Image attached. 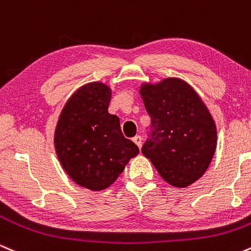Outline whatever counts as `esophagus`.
I'll return each mask as SVG.
<instances>
[{
    "label": "esophagus",
    "instance_id": "1",
    "mask_svg": "<svg viewBox=\"0 0 251 251\" xmlns=\"http://www.w3.org/2000/svg\"><path fill=\"white\" fill-rule=\"evenodd\" d=\"M133 142H134V144L135 145L138 146V148H142V137H140V135H135V137L133 138Z\"/></svg>",
    "mask_w": 251,
    "mask_h": 251
}]
</instances>
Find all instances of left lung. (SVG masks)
<instances>
[{
    "mask_svg": "<svg viewBox=\"0 0 251 251\" xmlns=\"http://www.w3.org/2000/svg\"><path fill=\"white\" fill-rule=\"evenodd\" d=\"M151 118V134L142 152L164 180L186 188L205 174L217 145L209 109L189 83L177 77L140 86Z\"/></svg>",
    "mask_w": 251,
    "mask_h": 251,
    "instance_id": "obj_1",
    "label": "left lung"
}]
</instances>
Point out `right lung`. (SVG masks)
<instances>
[{
	"mask_svg": "<svg viewBox=\"0 0 251 251\" xmlns=\"http://www.w3.org/2000/svg\"><path fill=\"white\" fill-rule=\"evenodd\" d=\"M111 88L102 82L83 85L72 96L57 120L54 145L60 164L77 185L100 191L113 184L131 158L139 153L108 113Z\"/></svg>",
	"mask_w": 251,
	"mask_h": 251,
	"instance_id": "obj_1",
	"label": "right lung"
}]
</instances>
